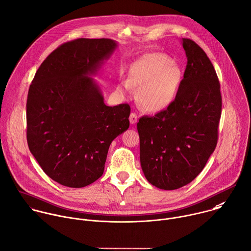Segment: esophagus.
Listing matches in <instances>:
<instances>
[{
    "instance_id": "1",
    "label": "esophagus",
    "mask_w": 251,
    "mask_h": 251,
    "mask_svg": "<svg viewBox=\"0 0 251 251\" xmlns=\"http://www.w3.org/2000/svg\"><path fill=\"white\" fill-rule=\"evenodd\" d=\"M137 120H138V116L136 113H131L130 114V117H129V121L131 124H136L137 123Z\"/></svg>"
}]
</instances>
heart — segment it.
Masks as SVG:
<instances>
[{"label": "heart", "mask_w": 251, "mask_h": 251, "mask_svg": "<svg viewBox=\"0 0 251 251\" xmlns=\"http://www.w3.org/2000/svg\"><path fill=\"white\" fill-rule=\"evenodd\" d=\"M182 81L181 68L161 53L142 56L131 64L127 80L117 86L118 93L124 97L138 90V102L151 113H158L169 108L176 100Z\"/></svg>", "instance_id": "1"}]
</instances>
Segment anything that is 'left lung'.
<instances>
[{
  "instance_id": "1",
  "label": "left lung",
  "mask_w": 251,
  "mask_h": 251,
  "mask_svg": "<svg viewBox=\"0 0 251 251\" xmlns=\"http://www.w3.org/2000/svg\"><path fill=\"white\" fill-rule=\"evenodd\" d=\"M181 43L187 65L176 100L137 124L144 176L163 190L185 186L203 171L217 146L222 112L213 64L194 41L182 38Z\"/></svg>"
}]
</instances>
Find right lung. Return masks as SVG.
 I'll list each match as a JSON object with an SVG mask.
<instances>
[{
  "label": "right lung",
  "mask_w": 251,
  "mask_h": 251,
  "mask_svg": "<svg viewBox=\"0 0 251 251\" xmlns=\"http://www.w3.org/2000/svg\"><path fill=\"white\" fill-rule=\"evenodd\" d=\"M117 46L108 38L64 43L43 61L29 87L28 148L61 185L81 188L98 180L111 142L129 128L130 106H107L93 77Z\"/></svg>",
  "instance_id": "obj_1"
}]
</instances>
